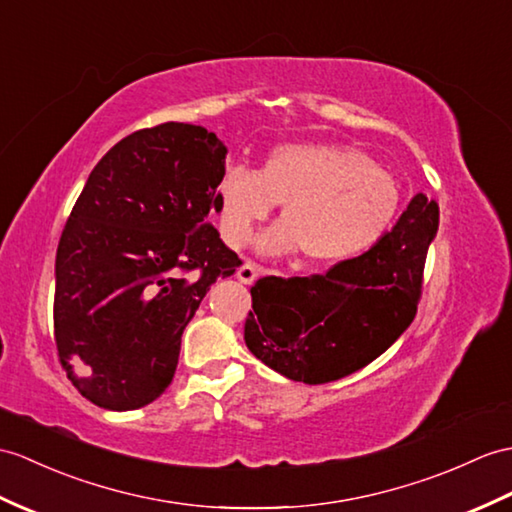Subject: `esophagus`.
Wrapping results in <instances>:
<instances>
[{
  "instance_id": "esophagus-1",
  "label": "esophagus",
  "mask_w": 512,
  "mask_h": 512,
  "mask_svg": "<svg viewBox=\"0 0 512 512\" xmlns=\"http://www.w3.org/2000/svg\"><path fill=\"white\" fill-rule=\"evenodd\" d=\"M259 272H261V268L257 264H253V261H246V264L237 270V279L246 285H251L259 277Z\"/></svg>"
}]
</instances>
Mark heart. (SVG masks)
<instances>
[{
  "instance_id": "heart-1",
  "label": "heart",
  "mask_w": 512,
  "mask_h": 512,
  "mask_svg": "<svg viewBox=\"0 0 512 512\" xmlns=\"http://www.w3.org/2000/svg\"><path fill=\"white\" fill-rule=\"evenodd\" d=\"M218 200L229 246L248 244L257 224L283 205V220L257 237V253L303 251L314 266H336L382 240L399 216L403 192L395 176L358 148L283 144L259 170L231 165L220 178Z\"/></svg>"
}]
</instances>
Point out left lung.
Returning <instances> with one entry per match:
<instances>
[{
    "mask_svg": "<svg viewBox=\"0 0 512 512\" xmlns=\"http://www.w3.org/2000/svg\"><path fill=\"white\" fill-rule=\"evenodd\" d=\"M438 205L417 194L371 251L327 275L264 277L253 288L246 347L283 377L336 382L379 358L417 316Z\"/></svg>",
    "mask_w": 512,
    "mask_h": 512,
    "instance_id": "8db88e82",
    "label": "left lung"
}]
</instances>
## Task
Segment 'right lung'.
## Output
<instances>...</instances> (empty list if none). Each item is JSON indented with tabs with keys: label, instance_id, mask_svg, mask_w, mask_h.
I'll return each instance as SVG.
<instances>
[{
	"label": "right lung",
	"instance_id": "1",
	"mask_svg": "<svg viewBox=\"0 0 512 512\" xmlns=\"http://www.w3.org/2000/svg\"><path fill=\"white\" fill-rule=\"evenodd\" d=\"M227 146L207 128L124 137L89 174L56 251L54 338L82 397L137 410L170 386L181 336L242 264L211 224Z\"/></svg>",
	"mask_w": 512,
	"mask_h": 512
}]
</instances>
